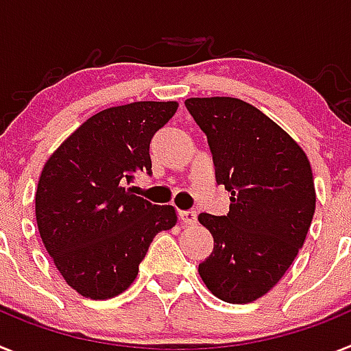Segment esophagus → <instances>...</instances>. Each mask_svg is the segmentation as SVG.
I'll return each mask as SVG.
<instances>
[{
	"label": "esophagus",
	"mask_w": 351,
	"mask_h": 351,
	"mask_svg": "<svg viewBox=\"0 0 351 351\" xmlns=\"http://www.w3.org/2000/svg\"><path fill=\"white\" fill-rule=\"evenodd\" d=\"M179 218H181L182 226H195L197 223V213L195 211H179Z\"/></svg>",
	"instance_id": "esophagus-1"
}]
</instances>
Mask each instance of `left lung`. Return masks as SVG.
<instances>
[{
    "instance_id": "obj_1",
    "label": "left lung",
    "mask_w": 351,
    "mask_h": 351,
    "mask_svg": "<svg viewBox=\"0 0 351 351\" xmlns=\"http://www.w3.org/2000/svg\"><path fill=\"white\" fill-rule=\"evenodd\" d=\"M186 110L208 136L215 179L230 191L226 217L200 213L215 247L199 274L229 304H250L295 261L316 209L311 163L295 140L252 104L191 97Z\"/></svg>"
}]
</instances>
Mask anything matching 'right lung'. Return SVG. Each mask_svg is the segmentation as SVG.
<instances>
[{"mask_svg":"<svg viewBox=\"0 0 351 351\" xmlns=\"http://www.w3.org/2000/svg\"><path fill=\"white\" fill-rule=\"evenodd\" d=\"M178 106L138 101L103 110L44 165L35 193L38 232L82 296L106 300L125 291L154 236L176 226L173 206L151 204L125 184L136 172L151 176V140Z\"/></svg>","mask_w":351,"mask_h":351,"instance_id":"obj_1","label":"right lung"}]
</instances>
